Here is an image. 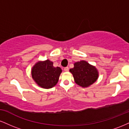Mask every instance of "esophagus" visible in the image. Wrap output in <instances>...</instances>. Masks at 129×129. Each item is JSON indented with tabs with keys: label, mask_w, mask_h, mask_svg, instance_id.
<instances>
[{
	"label": "esophagus",
	"mask_w": 129,
	"mask_h": 129,
	"mask_svg": "<svg viewBox=\"0 0 129 129\" xmlns=\"http://www.w3.org/2000/svg\"><path fill=\"white\" fill-rule=\"evenodd\" d=\"M69 67H65L64 68V71H65V72H68V71H69Z\"/></svg>",
	"instance_id": "esophagus-1"
}]
</instances>
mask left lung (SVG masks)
<instances>
[{
  "instance_id": "1",
  "label": "left lung",
  "mask_w": 129,
  "mask_h": 129,
  "mask_svg": "<svg viewBox=\"0 0 129 129\" xmlns=\"http://www.w3.org/2000/svg\"><path fill=\"white\" fill-rule=\"evenodd\" d=\"M70 72L73 75L76 84L83 88L92 85L99 77L98 70L96 67L85 60L74 63V67L70 69Z\"/></svg>"
}]
</instances>
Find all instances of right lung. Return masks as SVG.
I'll use <instances>...</instances> for the list:
<instances>
[{
  "label": "right lung",
  "mask_w": 129,
  "mask_h": 129,
  "mask_svg": "<svg viewBox=\"0 0 129 129\" xmlns=\"http://www.w3.org/2000/svg\"><path fill=\"white\" fill-rule=\"evenodd\" d=\"M62 72L59 67H54L53 62L49 59L38 60L32 67L31 76L37 85L48 89L57 84Z\"/></svg>",
  "instance_id": "1"
}]
</instances>
